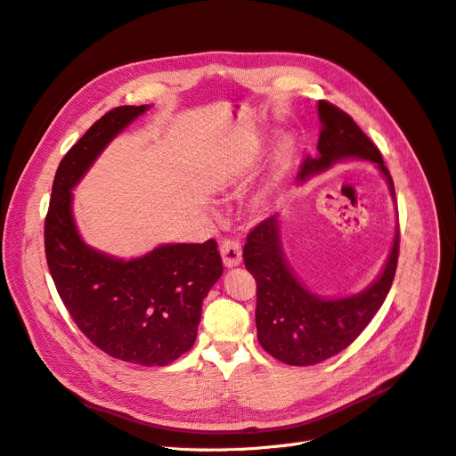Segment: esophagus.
Returning a JSON list of instances; mask_svg holds the SVG:
<instances>
[{
    "mask_svg": "<svg viewBox=\"0 0 456 456\" xmlns=\"http://www.w3.org/2000/svg\"><path fill=\"white\" fill-rule=\"evenodd\" d=\"M221 256H223V263L226 268H233L239 266L242 261V250H240V244L235 239H224L221 242Z\"/></svg>",
    "mask_w": 456,
    "mask_h": 456,
    "instance_id": "1",
    "label": "esophagus"
}]
</instances>
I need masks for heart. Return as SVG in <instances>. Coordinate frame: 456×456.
Listing matches in <instances>:
<instances>
[{
	"instance_id": "1",
	"label": "heart",
	"mask_w": 456,
	"mask_h": 456,
	"mask_svg": "<svg viewBox=\"0 0 456 456\" xmlns=\"http://www.w3.org/2000/svg\"><path fill=\"white\" fill-rule=\"evenodd\" d=\"M292 153H294V148L290 142H283L277 148V153H275V175L277 177H281V175L287 171V167L290 166Z\"/></svg>"
}]
</instances>
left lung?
I'll return each mask as SVG.
<instances>
[{
  "label": "left lung",
  "instance_id": "8db88e82",
  "mask_svg": "<svg viewBox=\"0 0 456 456\" xmlns=\"http://www.w3.org/2000/svg\"><path fill=\"white\" fill-rule=\"evenodd\" d=\"M318 115L322 122L318 155L305 159L297 181L306 183L345 159H365L376 162L395 197L391 173L360 126L327 100H320ZM398 252L396 228L391 254L376 281L360 294L327 299L310 292L289 266L277 216L259 223L247 237L242 257L257 283L256 325L261 346L275 360L296 367L316 365L341 353L362 334L387 297Z\"/></svg>",
  "mask_w": 456,
  "mask_h": 456
}]
</instances>
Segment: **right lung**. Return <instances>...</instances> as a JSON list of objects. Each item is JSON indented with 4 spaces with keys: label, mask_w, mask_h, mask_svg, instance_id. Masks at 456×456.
Returning a JSON list of instances; mask_svg holds the SVG:
<instances>
[{
    "label": "right lung",
    "mask_w": 456,
    "mask_h": 456,
    "mask_svg": "<svg viewBox=\"0 0 456 456\" xmlns=\"http://www.w3.org/2000/svg\"><path fill=\"white\" fill-rule=\"evenodd\" d=\"M148 110H111L61 159L45 217V257L65 308L93 345L127 363L162 367L195 343L202 301L223 275L217 242L162 244L142 257L117 259L84 242L71 193L111 140Z\"/></svg>",
    "instance_id": "right-lung-1"
}]
</instances>
